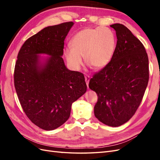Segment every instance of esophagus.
Here are the masks:
<instances>
[{
  "mask_svg": "<svg viewBox=\"0 0 160 160\" xmlns=\"http://www.w3.org/2000/svg\"><path fill=\"white\" fill-rule=\"evenodd\" d=\"M85 80L87 85H88V88H89V80H90V77L89 75H86L85 77Z\"/></svg>",
  "mask_w": 160,
  "mask_h": 160,
  "instance_id": "34e87169",
  "label": "esophagus"
}]
</instances>
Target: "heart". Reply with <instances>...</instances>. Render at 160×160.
I'll use <instances>...</instances> for the list:
<instances>
[{
    "label": "heart",
    "mask_w": 160,
    "mask_h": 160,
    "mask_svg": "<svg viewBox=\"0 0 160 160\" xmlns=\"http://www.w3.org/2000/svg\"><path fill=\"white\" fill-rule=\"evenodd\" d=\"M71 47H67L63 54L68 65L74 70H79L85 61L96 69L107 66L114 54L116 39L110 28L101 27L85 28L77 32L71 39Z\"/></svg>",
    "instance_id": "heart-1"
}]
</instances>
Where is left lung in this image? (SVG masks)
<instances>
[{
	"instance_id": "left-lung-1",
	"label": "left lung",
	"mask_w": 160,
	"mask_h": 160,
	"mask_svg": "<svg viewBox=\"0 0 160 160\" xmlns=\"http://www.w3.org/2000/svg\"><path fill=\"white\" fill-rule=\"evenodd\" d=\"M117 45L109 63L95 73L89 88L98 94L96 118L118 127L132 118L141 103L149 81V60L144 46L123 25H110Z\"/></svg>"
}]
</instances>
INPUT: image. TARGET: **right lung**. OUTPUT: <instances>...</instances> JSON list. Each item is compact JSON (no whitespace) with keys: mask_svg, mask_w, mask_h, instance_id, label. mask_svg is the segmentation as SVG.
<instances>
[{"mask_svg":"<svg viewBox=\"0 0 160 160\" xmlns=\"http://www.w3.org/2000/svg\"><path fill=\"white\" fill-rule=\"evenodd\" d=\"M73 24L44 28L24 42L17 56L14 83L19 101L28 119L45 130L66 122L72 103L87 91L83 74L69 70L61 57Z\"/></svg>","mask_w":160,"mask_h":160,"instance_id":"right-lung-1","label":"right lung"}]
</instances>
